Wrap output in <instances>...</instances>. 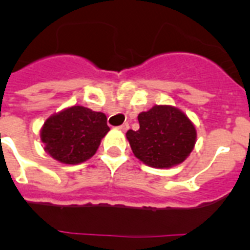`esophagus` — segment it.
I'll use <instances>...</instances> for the list:
<instances>
[{
    "label": "esophagus",
    "mask_w": 250,
    "mask_h": 250,
    "mask_svg": "<svg viewBox=\"0 0 250 250\" xmlns=\"http://www.w3.org/2000/svg\"><path fill=\"white\" fill-rule=\"evenodd\" d=\"M119 129H120L121 131H126V130L129 129V124L124 123L123 125H120V126H119Z\"/></svg>",
    "instance_id": "obj_1"
}]
</instances>
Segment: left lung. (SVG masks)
<instances>
[{
  "label": "left lung",
  "instance_id": "1",
  "mask_svg": "<svg viewBox=\"0 0 250 250\" xmlns=\"http://www.w3.org/2000/svg\"><path fill=\"white\" fill-rule=\"evenodd\" d=\"M139 130L126 138L132 152L152 167H171L188 158L194 149L196 131L187 115L176 107L155 105L138 116Z\"/></svg>",
  "mask_w": 250,
  "mask_h": 250
}]
</instances>
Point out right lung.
Returning <instances> with one entry per match:
<instances>
[{"label": "right lung", "mask_w": 250, "mask_h": 250, "mask_svg": "<svg viewBox=\"0 0 250 250\" xmlns=\"http://www.w3.org/2000/svg\"><path fill=\"white\" fill-rule=\"evenodd\" d=\"M106 115L72 106L46 120L41 130L45 150L63 164H79L98 150L100 141L110 127Z\"/></svg>", "instance_id": "add662e5"}]
</instances>
